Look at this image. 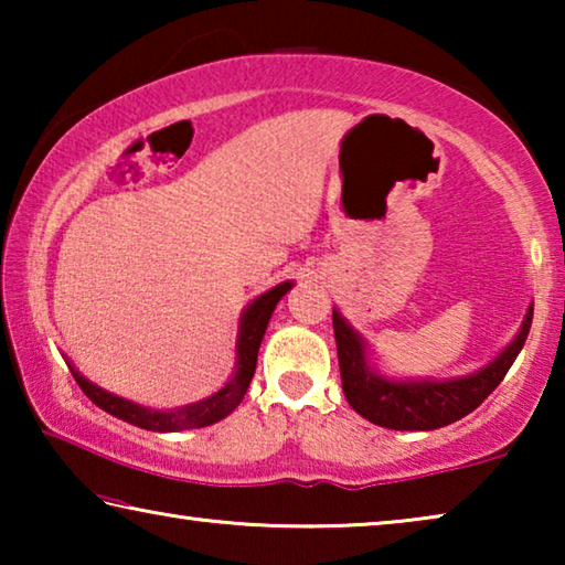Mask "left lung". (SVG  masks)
<instances>
[{
    "instance_id": "left-lung-1",
    "label": "left lung",
    "mask_w": 565,
    "mask_h": 565,
    "mask_svg": "<svg viewBox=\"0 0 565 565\" xmlns=\"http://www.w3.org/2000/svg\"><path fill=\"white\" fill-rule=\"evenodd\" d=\"M531 321L533 306H529L523 327L511 347H505L499 359L471 376L454 381H398L396 384V381L376 376L366 366L359 333L333 309V337H337L343 396L356 414L394 431H434V428L448 426L471 414L493 394L529 339Z\"/></svg>"
}]
</instances>
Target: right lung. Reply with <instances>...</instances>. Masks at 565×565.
Here are the masks:
<instances>
[{"label":"right lung","instance_id":"obj_1","mask_svg":"<svg viewBox=\"0 0 565 565\" xmlns=\"http://www.w3.org/2000/svg\"><path fill=\"white\" fill-rule=\"evenodd\" d=\"M291 281H284L279 286H274L271 291L262 294L242 317V329H238V343H236V371L228 384L216 391L214 396H209L199 404H191L184 408H174V411H154V408H145L131 404V401H124L114 394H107L99 386L89 384L79 371L72 369V374L76 379V384L87 394L94 404H97L102 411L117 416L127 424H134L139 428H147V431H184V428H204L212 426L216 420H222L224 416L232 414V411L242 404V398L246 394L248 384H252V376L256 371V356H259V347L262 339L266 333V327H269V319L276 309V303L281 301V296L291 289Z\"/></svg>","mask_w":565,"mask_h":565}]
</instances>
